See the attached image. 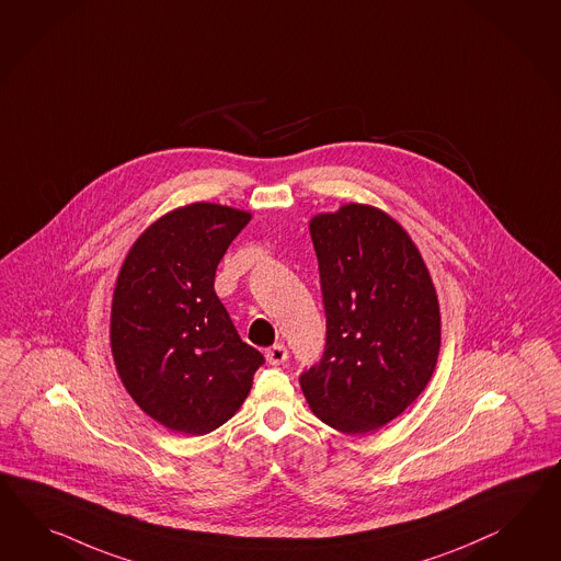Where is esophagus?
Wrapping results in <instances>:
<instances>
[{
    "label": "esophagus",
    "mask_w": 561,
    "mask_h": 561,
    "mask_svg": "<svg viewBox=\"0 0 561 561\" xmlns=\"http://www.w3.org/2000/svg\"><path fill=\"white\" fill-rule=\"evenodd\" d=\"M265 356H267V363H270V365H274V367H277V365H284L287 360V348L284 344H274L272 348H267Z\"/></svg>",
    "instance_id": "1"
}]
</instances>
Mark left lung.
Listing matches in <instances>:
<instances>
[{"label":"left lung","mask_w":561,"mask_h":561,"mask_svg":"<svg viewBox=\"0 0 561 561\" xmlns=\"http://www.w3.org/2000/svg\"><path fill=\"white\" fill-rule=\"evenodd\" d=\"M327 346L301 373L316 417L369 434L410 408L436 370V287L408 231L377 206L348 203L310 219Z\"/></svg>","instance_id":"8db88e82"}]
</instances>
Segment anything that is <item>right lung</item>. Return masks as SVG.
<instances>
[{"mask_svg":"<svg viewBox=\"0 0 561 561\" xmlns=\"http://www.w3.org/2000/svg\"><path fill=\"white\" fill-rule=\"evenodd\" d=\"M251 213L215 203L153 220L125 255L111 301V355L125 391L172 432L203 436L243 405L265 363L215 291L217 265Z\"/></svg>","mask_w":561,"mask_h":561,"instance_id":"right-lung-1","label":"right lung"}]
</instances>
